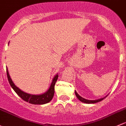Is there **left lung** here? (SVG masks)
I'll return each mask as SVG.
<instances>
[{
	"label": "left lung",
	"instance_id": "1",
	"mask_svg": "<svg viewBox=\"0 0 126 126\" xmlns=\"http://www.w3.org/2000/svg\"><path fill=\"white\" fill-rule=\"evenodd\" d=\"M75 95H76L77 97V98L79 99V100H80V101L83 102V103H87V104H92V103H98V102H100L102 101V100H103L104 98H105L108 95H107L106 97L104 98H100V99H98V100H86V99L83 98H82L81 96H80V95L78 94L77 93V92L75 91Z\"/></svg>",
	"mask_w": 126,
	"mask_h": 126
}]
</instances>
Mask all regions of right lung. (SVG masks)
Wrapping results in <instances>:
<instances>
[{
  "mask_svg": "<svg viewBox=\"0 0 126 126\" xmlns=\"http://www.w3.org/2000/svg\"><path fill=\"white\" fill-rule=\"evenodd\" d=\"M6 75H7L8 80L11 86L14 89V91L16 92L17 94L24 101L34 104H46V103H49L52 100L54 95V87H55V83H56L58 77H59V75H55V77L53 79L51 86H50L49 89L47 92L43 94L35 95L25 93V92L21 91L20 89H19L16 86L15 84L13 83V81L11 79L7 68H6Z\"/></svg>",
  "mask_w": 126,
  "mask_h": 126,
  "instance_id": "1",
  "label": "right lung"
}]
</instances>
